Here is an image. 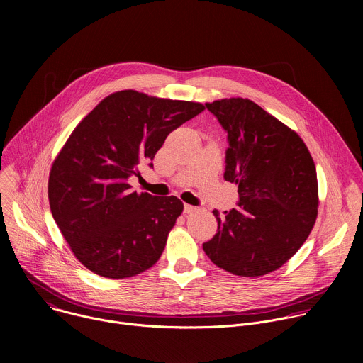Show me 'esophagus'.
Wrapping results in <instances>:
<instances>
[{
    "instance_id": "1",
    "label": "esophagus",
    "mask_w": 363,
    "mask_h": 363,
    "mask_svg": "<svg viewBox=\"0 0 363 363\" xmlns=\"http://www.w3.org/2000/svg\"><path fill=\"white\" fill-rule=\"evenodd\" d=\"M196 208H195V206L194 205H189V203H185L184 205V213L185 214H189V213H194Z\"/></svg>"
}]
</instances>
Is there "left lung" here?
<instances>
[{
    "instance_id": "8db88e82",
    "label": "left lung",
    "mask_w": 363,
    "mask_h": 363,
    "mask_svg": "<svg viewBox=\"0 0 363 363\" xmlns=\"http://www.w3.org/2000/svg\"><path fill=\"white\" fill-rule=\"evenodd\" d=\"M227 132L224 179L238 186L237 208L220 217L202 244L210 260L235 276H264L281 267L318 217L315 162L301 138L242 97L205 103Z\"/></svg>"
}]
</instances>
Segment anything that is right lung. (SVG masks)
Masks as SVG:
<instances>
[{
    "instance_id": "obj_1",
    "label": "right lung",
    "mask_w": 363,
    "mask_h": 363,
    "mask_svg": "<svg viewBox=\"0 0 363 363\" xmlns=\"http://www.w3.org/2000/svg\"><path fill=\"white\" fill-rule=\"evenodd\" d=\"M201 103L135 90L103 99L76 126L48 178L50 210L77 260L106 279L136 276L160 260L184 203L129 184Z\"/></svg>"
}]
</instances>
